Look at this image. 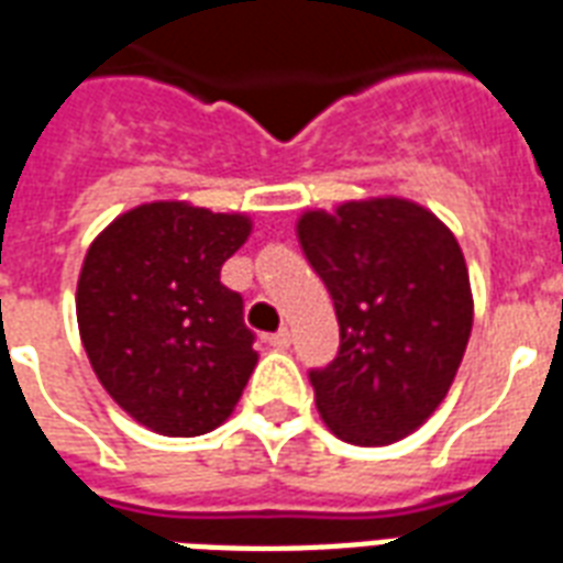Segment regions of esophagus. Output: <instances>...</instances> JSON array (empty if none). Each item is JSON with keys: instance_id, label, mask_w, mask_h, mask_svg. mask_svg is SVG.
I'll list each match as a JSON object with an SVG mask.
<instances>
[{"instance_id": "esophagus-1", "label": "esophagus", "mask_w": 563, "mask_h": 563, "mask_svg": "<svg viewBox=\"0 0 563 563\" xmlns=\"http://www.w3.org/2000/svg\"><path fill=\"white\" fill-rule=\"evenodd\" d=\"M268 345H272V349H277V351L289 349L291 333H289V330H277V333H272V336H268Z\"/></svg>"}]
</instances>
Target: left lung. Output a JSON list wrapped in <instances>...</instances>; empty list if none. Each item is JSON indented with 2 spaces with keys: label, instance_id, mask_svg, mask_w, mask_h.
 Returning <instances> with one entry per match:
<instances>
[{
  "label": "left lung",
  "instance_id": "obj_1",
  "mask_svg": "<svg viewBox=\"0 0 563 563\" xmlns=\"http://www.w3.org/2000/svg\"><path fill=\"white\" fill-rule=\"evenodd\" d=\"M295 230L339 319L336 360L310 372L321 419L345 443L405 440L443 405L470 342L461 244L431 209L396 195L307 209Z\"/></svg>",
  "mask_w": 563,
  "mask_h": 563
}]
</instances>
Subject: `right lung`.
Instances as JSON below:
<instances>
[{"label": "right lung", "mask_w": 563, "mask_h": 563, "mask_svg": "<svg viewBox=\"0 0 563 563\" xmlns=\"http://www.w3.org/2000/svg\"><path fill=\"white\" fill-rule=\"evenodd\" d=\"M253 230L244 212L153 200L118 214L91 242L76 321L102 389L162 437L224 424L260 354L221 265Z\"/></svg>", "instance_id": "right-lung-1"}]
</instances>
